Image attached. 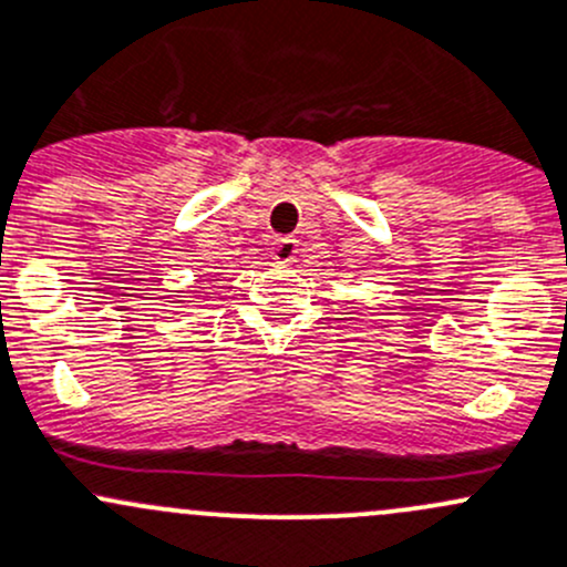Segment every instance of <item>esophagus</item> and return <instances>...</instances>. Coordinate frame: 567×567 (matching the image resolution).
I'll list each match as a JSON object with an SVG mask.
<instances>
[{"mask_svg": "<svg viewBox=\"0 0 567 567\" xmlns=\"http://www.w3.org/2000/svg\"><path fill=\"white\" fill-rule=\"evenodd\" d=\"M296 252H299V241H296L293 236L277 238V247H274V258H277L279 264H293Z\"/></svg>", "mask_w": 567, "mask_h": 567, "instance_id": "1", "label": "esophagus"}]
</instances>
